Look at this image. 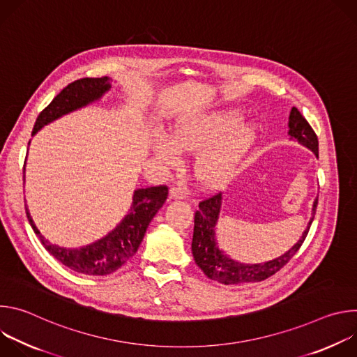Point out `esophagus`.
I'll list each match as a JSON object with an SVG mask.
<instances>
[{
    "label": "esophagus",
    "mask_w": 357,
    "mask_h": 357,
    "mask_svg": "<svg viewBox=\"0 0 357 357\" xmlns=\"http://www.w3.org/2000/svg\"><path fill=\"white\" fill-rule=\"evenodd\" d=\"M169 196H171V199H174V200H182V199H186V197H188V192H186L183 188L174 186V188H171V190H169Z\"/></svg>",
    "instance_id": "34e87169"
}]
</instances>
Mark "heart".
I'll use <instances>...</instances> for the list:
<instances>
[{
  "mask_svg": "<svg viewBox=\"0 0 357 357\" xmlns=\"http://www.w3.org/2000/svg\"><path fill=\"white\" fill-rule=\"evenodd\" d=\"M238 110H215L185 117L175 123L168 138L154 142L155 157L175 164L179 151H197L193 161L196 179L206 186H219L229 181L259 138L251 121H241Z\"/></svg>",
  "mask_w": 357,
  "mask_h": 357,
  "instance_id": "b5f03b06",
  "label": "heart"
}]
</instances>
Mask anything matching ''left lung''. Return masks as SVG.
Returning <instances> with one entry per match:
<instances>
[{
  "instance_id": "left-lung-1",
  "label": "left lung",
  "mask_w": 357,
  "mask_h": 357,
  "mask_svg": "<svg viewBox=\"0 0 357 357\" xmlns=\"http://www.w3.org/2000/svg\"><path fill=\"white\" fill-rule=\"evenodd\" d=\"M288 135L291 139H296L298 144L311 149L318 158V137L314 132L308 121L302 117L298 109L292 107L288 117ZM223 205V195L218 193L206 200L199 203V209L195 215V227L192 238V254L197 267L205 273L211 280L218 281L225 285H243L264 281L268 277L280 271L294 256L299 247L302 245L305 237H307L310 227L314 222L318 197H315L312 205V218L308 222L307 229L303 230L298 241L287 250L280 257L256 264H247L231 259L226 254L218 243L216 230L218 222L220 218Z\"/></svg>"
}]
</instances>
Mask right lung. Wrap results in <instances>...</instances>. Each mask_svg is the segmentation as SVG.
I'll return each mask as SVG.
<instances>
[{"instance_id": "right-lung-1", "label": "right lung", "mask_w": 357, "mask_h": 357, "mask_svg": "<svg viewBox=\"0 0 357 357\" xmlns=\"http://www.w3.org/2000/svg\"><path fill=\"white\" fill-rule=\"evenodd\" d=\"M112 83L113 80L105 76L84 77L68 84L38 116L32 130V137L55 120L96 103L112 89ZM167 197L168 188L162 185L135 189L132 193L131 208L112 231L87 245L75 248L50 243L36 227L28 206L26 216L43 247L63 266L86 275H107L123 267L137 252L151 220L162 208Z\"/></svg>"}]
</instances>
